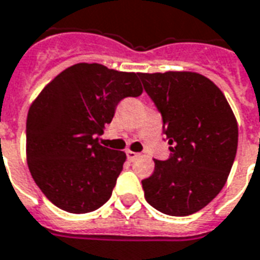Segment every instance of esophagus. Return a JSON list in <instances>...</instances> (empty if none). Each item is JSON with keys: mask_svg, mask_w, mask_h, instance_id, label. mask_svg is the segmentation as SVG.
Returning a JSON list of instances; mask_svg holds the SVG:
<instances>
[{"mask_svg": "<svg viewBox=\"0 0 260 260\" xmlns=\"http://www.w3.org/2000/svg\"><path fill=\"white\" fill-rule=\"evenodd\" d=\"M126 157H128L129 161H135V159L139 157V153H135V151H131V150H128V151H126Z\"/></svg>", "mask_w": 260, "mask_h": 260, "instance_id": "esophagus-1", "label": "esophagus"}]
</instances>
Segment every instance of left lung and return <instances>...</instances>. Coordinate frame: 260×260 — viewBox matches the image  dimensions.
I'll list each match as a JSON object with an SVG mask.
<instances>
[{"label": "left lung", "instance_id": "1", "mask_svg": "<svg viewBox=\"0 0 260 260\" xmlns=\"http://www.w3.org/2000/svg\"><path fill=\"white\" fill-rule=\"evenodd\" d=\"M162 118L168 159H154L142 180L146 201L159 212L187 216L208 205L228 180L238 126L226 98L207 77L189 71L139 74Z\"/></svg>", "mask_w": 260, "mask_h": 260}]
</instances>
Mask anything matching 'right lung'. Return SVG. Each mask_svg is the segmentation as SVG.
<instances>
[{
	"mask_svg": "<svg viewBox=\"0 0 260 260\" xmlns=\"http://www.w3.org/2000/svg\"><path fill=\"white\" fill-rule=\"evenodd\" d=\"M138 73L78 63L48 84L30 107L27 162L57 208L86 213L109 201L126 155L99 143L115 107L142 93Z\"/></svg>",
	"mask_w": 260,
	"mask_h": 260,
	"instance_id": "obj_1",
	"label": "right lung"
}]
</instances>
